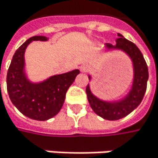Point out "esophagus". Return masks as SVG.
Listing matches in <instances>:
<instances>
[{
  "label": "esophagus",
  "mask_w": 158,
  "mask_h": 158,
  "mask_svg": "<svg viewBox=\"0 0 158 158\" xmlns=\"http://www.w3.org/2000/svg\"><path fill=\"white\" fill-rule=\"evenodd\" d=\"M89 66L87 65V64H83V65H81L80 67H79V70L81 71V72H88L89 71Z\"/></svg>",
  "instance_id": "1"
}]
</instances>
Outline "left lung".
Masks as SVG:
<instances>
[{"label":"left lung","instance_id":"left-lung-1","mask_svg":"<svg viewBox=\"0 0 158 158\" xmlns=\"http://www.w3.org/2000/svg\"><path fill=\"white\" fill-rule=\"evenodd\" d=\"M115 45L106 44L105 51L121 50L132 60L134 69L133 84L129 92L122 99L116 101H104L95 96L88 84L86 88L87 97L91 109L102 118L109 121H116L127 116L141 103L146 90L148 80V69L141 51L134 43L118 34ZM89 79L91 80L90 75Z\"/></svg>","mask_w":158,"mask_h":158}]
</instances>
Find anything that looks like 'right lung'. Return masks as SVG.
Here are the masks:
<instances>
[{"label":"right lung","instance_id":"1","mask_svg":"<svg viewBox=\"0 0 158 158\" xmlns=\"http://www.w3.org/2000/svg\"><path fill=\"white\" fill-rule=\"evenodd\" d=\"M47 36L36 35L26 40L15 51L7 72V91L13 104L26 117L47 121L61 110L66 93L79 74V69L51 76L33 82L25 72V49L33 41H48Z\"/></svg>","mask_w":158,"mask_h":158}]
</instances>
